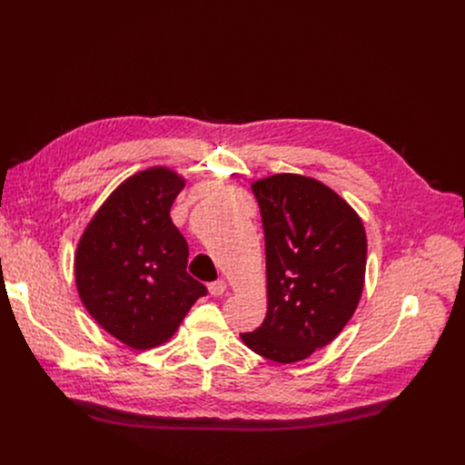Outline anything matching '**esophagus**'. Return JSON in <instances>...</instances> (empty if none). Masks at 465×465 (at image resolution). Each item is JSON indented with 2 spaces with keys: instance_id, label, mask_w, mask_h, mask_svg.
<instances>
[{
  "instance_id": "obj_1",
  "label": "esophagus",
  "mask_w": 465,
  "mask_h": 465,
  "mask_svg": "<svg viewBox=\"0 0 465 465\" xmlns=\"http://www.w3.org/2000/svg\"><path fill=\"white\" fill-rule=\"evenodd\" d=\"M226 290H228L226 281H214V282L209 284V294H211V296H216V298L223 296Z\"/></svg>"
}]
</instances>
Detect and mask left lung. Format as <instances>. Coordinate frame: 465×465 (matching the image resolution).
I'll use <instances>...</instances> for the list:
<instances>
[{"instance_id":"obj_1","label":"left lung","mask_w":465,"mask_h":465,"mask_svg":"<svg viewBox=\"0 0 465 465\" xmlns=\"http://www.w3.org/2000/svg\"><path fill=\"white\" fill-rule=\"evenodd\" d=\"M265 235L267 312L241 333L256 354L279 363L330 345L360 303L368 237L358 213L324 183L277 173L251 184Z\"/></svg>"}]
</instances>
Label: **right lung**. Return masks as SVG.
<instances>
[{"label":"right lung","mask_w":465,"mask_h":465,"mask_svg":"<svg viewBox=\"0 0 465 465\" xmlns=\"http://www.w3.org/2000/svg\"><path fill=\"white\" fill-rule=\"evenodd\" d=\"M186 179L165 165L122 181L86 224L75 251V284L92 319L134 351L173 337L205 296L186 273L188 242L169 216Z\"/></svg>","instance_id":"right-lung-1"}]
</instances>
